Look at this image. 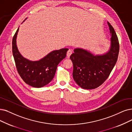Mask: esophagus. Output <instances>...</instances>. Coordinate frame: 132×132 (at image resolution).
<instances>
[{"instance_id":"esophagus-1","label":"esophagus","mask_w":132,"mask_h":132,"mask_svg":"<svg viewBox=\"0 0 132 132\" xmlns=\"http://www.w3.org/2000/svg\"><path fill=\"white\" fill-rule=\"evenodd\" d=\"M72 53V51L70 49H69L67 51V56L68 57H69L70 56V55H71V54Z\"/></svg>"}]
</instances>
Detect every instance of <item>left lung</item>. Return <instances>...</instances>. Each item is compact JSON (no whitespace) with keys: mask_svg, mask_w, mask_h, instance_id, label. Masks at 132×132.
I'll return each instance as SVG.
<instances>
[{"mask_svg":"<svg viewBox=\"0 0 132 132\" xmlns=\"http://www.w3.org/2000/svg\"><path fill=\"white\" fill-rule=\"evenodd\" d=\"M110 47L107 53L95 55L83 49H74L70 58L73 64V80L83 89L96 88L106 81L118 60L119 43L115 31L109 22Z\"/></svg>","mask_w":132,"mask_h":132,"instance_id":"left-lung-1","label":"left lung"}]
</instances>
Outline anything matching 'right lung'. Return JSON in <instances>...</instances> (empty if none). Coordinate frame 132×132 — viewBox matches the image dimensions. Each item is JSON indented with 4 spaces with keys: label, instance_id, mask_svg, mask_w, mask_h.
<instances>
[{
    "label": "right lung",
    "instance_id": "add662e5",
    "mask_svg": "<svg viewBox=\"0 0 132 132\" xmlns=\"http://www.w3.org/2000/svg\"><path fill=\"white\" fill-rule=\"evenodd\" d=\"M19 28L12 39V54L18 72L23 80L35 88L46 86L54 78L57 67L65 59L67 48L54 50L37 61H31L23 57L16 45V38Z\"/></svg>",
    "mask_w": 132,
    "mask_h": 132
}]
</instances>
